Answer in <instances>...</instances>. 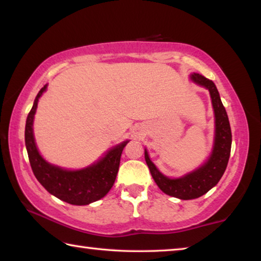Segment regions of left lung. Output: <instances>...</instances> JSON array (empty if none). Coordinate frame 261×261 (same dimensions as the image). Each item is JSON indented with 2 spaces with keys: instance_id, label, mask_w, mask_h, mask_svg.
<instances>
[{
  "instance_id": "8db88e82",
  "label": "left lung",
  "mask_w": 261,
  "mask_h": 261,
  "mask_svg": "<svg viewBox=\"0 0 261 261\" xmlns=\"http://www.w3.org/2000/svg\"><path fill=\"white\" fill-rule=\"evenodd\" d=\"M189 79L196 85L206 88L211 95L214 112V139L208 158L196 169L179 177H168L158 169L145 148V161L158 187L168 196L182 200L196 199L204 196L219 183L227 168L231 149L230 124L215 84L199 73H191Z\"/></svg>"
}]
</instances>
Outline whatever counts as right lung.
I'll list each match as a JSON object with an SVG mask.
<instances>
[{
	"instance_id": "obj_1",
	"label": "right lung",
	"mask_w": 261,
	"mask_h": 261,
	"mask_svg": "<svg viewBox=\"0 0 261 261\" xmlns=\"http://www.w3.org/2000/svg\"><path fill=\"white\" fill-rule=\"evenodd\" d=\"M47 86L48 84L39 91L26 118L25 145L33 174L39 183L59 199L77 206L90 205L103 198L113 188L123 148L130 140H124L110 147L99 160L81 169H67L48 162L39 152L33 132L34 115L37 113L39 99L47 91Z\"/></svg>"
}]
</instances>
